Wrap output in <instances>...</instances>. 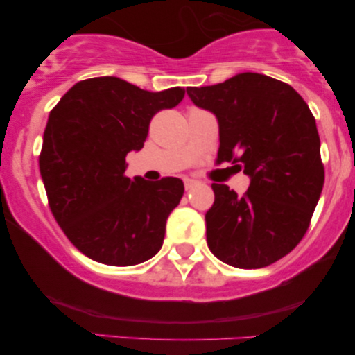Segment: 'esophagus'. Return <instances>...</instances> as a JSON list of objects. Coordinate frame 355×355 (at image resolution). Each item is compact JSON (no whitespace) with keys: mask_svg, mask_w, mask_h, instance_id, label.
<instances>
[{"mask_svg":"<svg viewBox=\"0 0 355 355\" xmlns=\"http://www.w3.org/2000/svg\"><path fill=\"white\" fill-rule=\"evenodd\" d=\"M184 186H186V191H189V189H192L193 186H196V181L191 178H184Z\"/></svg>","mask_w":355,"mask_h":355,"instance_id":"esophagus-1","label":"esophagus"}]
</instances>
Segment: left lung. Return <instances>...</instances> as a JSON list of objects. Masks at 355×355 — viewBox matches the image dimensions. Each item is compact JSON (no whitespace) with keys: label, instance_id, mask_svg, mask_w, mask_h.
<instances>
[{"label":"left lung","instance_id":"left-lung-1","mask_svg":"<svg viewBox=\"0 0 355 355\" xmlns=\"http://www.w3.org/2000/svg\"><path fill=\"white\" fill-rule=\"evenodd\" d=\"M186 92L216 116V163L230 162L250 179L242 197L211 184L215 202L205 213L211 254L244 270L275 263L304 237L323 189L313 114L293 87L257 72Z\"/></svg>","mask_w":355,"mask_h":355}]
</instances>
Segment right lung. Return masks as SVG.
I'll return each instance as SVG.
<instances>
[{"label": "right lung", "instance_id": "1", "mask_svg": "<svg viewBox=\"0 0 355 355\" xmlns=\"http://www.w3.org/2000/svg\"><path fill=\"white\" fill-rule=\"evenodd\" d=\"M184 95L181 87L148 92L105 76L77 82L51 110L40 174L53 216L89 259L132 266L162 249L184 184L125 178V157L144 147L153 114L174 108Z\"/></svg>", "mask_w": 355, "mask_h": 355}]
</instances>
